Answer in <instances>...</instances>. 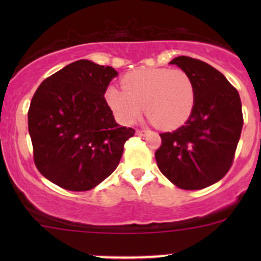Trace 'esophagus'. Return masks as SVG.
I'll use <instances>...</instances> for the list:
<instances>
[{
  "instance_id": "esophagus-1",
  "label": "esophagus",
  "mask_w": 261,
  "mask_h": 261,
  "mask_svg": "<svg viewBox=\"0 0 261 261\" xmlns=\"http://www.w3.org/2000/svg\"><path fill=\"white\" fill-rule=\"evenodd\" d=\"M147 133H149V131H147V130H140V128H138V130H136V135H140V136L146 135Z\"/></svg>"
}]
</instances>
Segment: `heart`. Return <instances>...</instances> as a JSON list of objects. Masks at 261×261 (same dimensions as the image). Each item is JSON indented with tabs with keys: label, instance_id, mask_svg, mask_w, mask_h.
I'll use <instances>...</instances> for the list:
<instances>
[{
	"label": "heart",
	"instance_id": "heart-1",
	"mask_svg": "<svg viewBox=\"0 0 261 261\" xmlns=\"http://www.w3.org/2000/svg\"><path fill=\"white\" fill-rule=\"evenodd\" d=\"M122 86H110L105 93L122 125H133L145 110L155 126L173 130L187 122L196 105V84L183 69L140 68L127 73Z\"/></svg>",
	"mask_w": 261,
	"mask_h": 261
}]
</instances>
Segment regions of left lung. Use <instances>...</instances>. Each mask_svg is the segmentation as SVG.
I'll return each mask as SVG.
<instances>
[{"label":"left lung","instance_id":"obj_1","mask_svg":"<svg viewBox=\"0 0 261 261\" xmlns=\"http://www.w3.org/2000/svg\"><path fill=\"white\" fill-rule=\"evenodd\" d=\"M170 64L191 75L196 105L183 126L160 134L155 159L160 172L179 188H206L222 179L233 163L244 123L240 96L222 73L202 60L177 57Z\"/></svg>","mask_w":261,"mask_h":261}]
</instances>
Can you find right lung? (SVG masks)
I'll use <instances>...</instances> for the list:
<instances>
[{
	"label": "right lung",
	"mask_w": 261,
	"mask_h": 261,
	"mask_svg": "<svg viewBox=\"0 0 261 261\" xmlns=\"http://www.w3.org/2000/svg\"><path fill=\"white\" fill-rule=\"evenodd\" d=\"M117 72L89 60L70 63L43 81L28 112L34 163L50 181L89 191L117 168L135 130L116 123L105 93Z\"/></svg>",
	"instance_id": "1"
}]
</instances>
